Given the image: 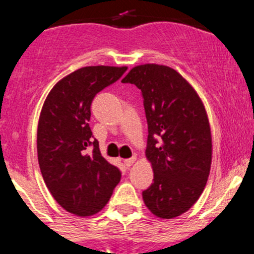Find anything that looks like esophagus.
<instances>
[{
	"mask_svg": "<svg viewBox=\"0 0 254 254\" xmlns=\"http://www.w3.org/2000/svg\"><path fill=\"white\" fill-rule=\"evenodd\" d=\"M135 161H136V158L135 157H131V158H127V160L124 161V165L127 166V167H130V166H132L135 163Z\"/></svg>",
	"mask_w": 254,
	"mask_h": 254,
	"instance_id": "obj_1",
	"label": "esophagus"
}]
</instances>
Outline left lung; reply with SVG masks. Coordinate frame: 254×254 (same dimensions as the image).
I'll list each match as a JSON object with an SVG mask.
<instances>
[{
  "mask_svg": "<svg viewBox=\"0 0 254 254\" xmlns=\"http://www.w3.org/2000/svg\"><path fill=\"white\" fill-rule=\"evenodd\" d=\"M122 82L135 84L143 97L145 155L153 171L143 203L155 216L173 219L188 211L206 186L212 141L205 107L194 87L170 66H135Z\"/></svg>",
  "mask_w": 254,
  "mask_h": 254,
  "instance_id": "8db88e82",
  "label": "left lung"
}]
</instances>
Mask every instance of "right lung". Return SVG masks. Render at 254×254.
I'll use <instances>...</instances> for the list:
<instances>
[{
    "instance_id": "add662e5",
    "label": "right lung",
    "mask_w": 254,
    "mask_h": 254,
    "mask_svg": "<svg viewBox=\"0 0 254 254\" xmlns=\"http://www.w3.org/2000/svg\"><path fill=\"white\" fill-rule=\"evenodd\" d=\"M127 66H86L61 78L49 92L37 132L38 162L53 198L66 211L92 216L111 199L120 171L92 140L89 127L94 96L122 77ZM94 152L88 154V145Z\"/></svg>"
}]
</instances>
